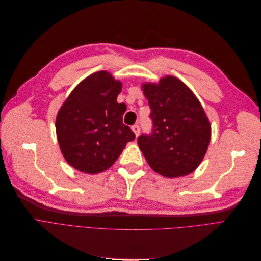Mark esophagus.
I'll return each mask as SVG.
<instances>
[{
  "instance_id": "esophagus-1",
  "label": "esophagus",
  "mask_w": 261,
  "mask_h": 261,
  "mask_svg": "<svg viewBox=\"0 0 261 261\" xmlns=\"http://www.w3.org/2000/svg\"><path fill=\"white\" fill-rule=\"evenodd\" d=\"M132 130L135 133L136 136H138L140 134V126L138 125V124H135V125L132 126Z\"/></svg>"
}]
</instances>
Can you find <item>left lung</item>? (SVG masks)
<instances>
[{
	"label": "left lung",
	"mask_w": 261,
	"mask_h": 261,
	"mask_svg": "<svg viewBox=\"0 0 261 261\" xmlns=\"http://www.w3.org/2000/svg\"><path fill=\"white\" fill-rule=\"evenodd\" d=\"M151 108L152 129L138 144L150 167L173 178L187 175L201 164L210 141L209 121L192 91L179 80L167 76L144 84Z\"/></svg>",
	"instance_id": "8db88e82"
}]
</instances>
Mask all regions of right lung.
I'll list each match as a JSON object with an SVG mask.
<instances>
[{
  "instance_id": "1",
  "label": "right lung",
  "mask_w": 261,
  "mask_h": 261,
  "mask_svg": "<svg viewBox=\"0 0 261 261\" xmlns=\"http://www.w3.org/2000/svg\"><path fill=\"white\" fill-rule=\"evenodd\" d=\"M121 88L108 72L93 73L77 85L58 111V143L73 168L89 174L103 172L135 139L123 124L126 106L117 102Z\"/></svg>"
}]
</instances>
